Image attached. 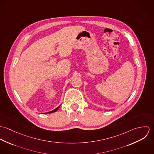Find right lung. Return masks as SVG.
<instances>
[{"mask_svg":"<svg viewBox=\"0 0 154 154\" xmlns=\"http://www.w3.org/2000/svg\"><path fill=\"white\" fill-rule=\"evenodd\" d=\"M60 107V106L59 107H57L56 109H54V110H53V111H50V112H46V113H52V112H56L57 110L59 109V108Z\"/></svg>","mask_w":154,"mask_h":154,"instance_id":"right-lung-1","label":"right lung"}]
</instances>
